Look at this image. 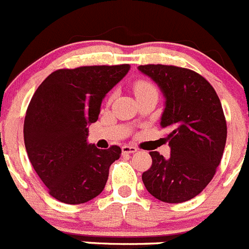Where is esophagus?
<instances>
[{
  "instance_id": "esophagus-1",
  "label": "esophagus",
  "mask_w": 249,
  "mask_h": 249,
  "mask_svg": "<svg viewBox=\"0 0 249 249\" xmlns=\"http://www.w3.org/2000/svg\"><path fill=\"white\" fill-rule=\"evenodd\" d=\"M122 151H123V154H134V152L138 151V149H136L135 146H130V145H124V146L122 147Z\"/></svg>"
}]
</instances>
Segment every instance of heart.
<instances>
[{"instance_id":"1","label":"heart","mask_w":249,"mask_h":249,"mask_svg":"<svg viewBox=\"0 0 249 249\" xmlns=\"http://www.w3.org/2000/svg\"><path fill=\"white\" fill-rule=\"evenodd\" d=\"M155 90V88L152 87V84H150L149 82H145V80H140L134 86V91H135V95H139V94L146 93V91Z\"/></svg>"}]
</instances>
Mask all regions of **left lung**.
I'll list each match as a JSON object with an SVG mask.
<instances>
[{
	"instance_id": "left-lung-1",
	"label": "left lung",
	"mask_w": 249,
	"mask_h": 249,
	"mask_svg": "<svg viewBox=\"0 0 249 249\" xmlns=\"http://www.w3.org/2000/svg\"><path fill=\"white\" fill-rule=\"evenodd\" d=\"M139 71L155 82L165 98L160 125L167 129V159L151 151L152 165L142 182L152 196L167 203L194 198L213 178L225 150L227 125L218 95L196 71L147 64Z\"/></svg>"
}]
</instances>
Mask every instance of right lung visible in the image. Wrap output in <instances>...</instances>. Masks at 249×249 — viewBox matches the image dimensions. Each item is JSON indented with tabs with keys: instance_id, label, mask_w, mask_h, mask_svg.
Instances as JSON below:
<instances>
[{
	"instance_id": "add662e5",
	"label": "right lung",
	"mask_w": 249,
	"mask_h": 249,
	"mask_svg": "<svg viewBox=\"0 0 249 249\" xmlns=\"http://www.w3.org/2000/svg\"><path fill=\"white\" fill-rule=\"evenodd\" d=\"M129 71V64L59 69L33 94L24 118V145L55 200L79 205L104 190L122 149L89 144L88 126L98 120L105 95Z\"/></svg>"
}]
</instances>
